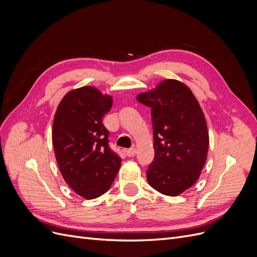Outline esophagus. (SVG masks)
<instances>
[{"instance_id": "esophagus-1", "label": "esophagus", "mask_w": 257, "mask_h": 257, "mask_svg": "<svg viewBox=\"0 0 257 257\" xmlns=\"http://www.w3.org/2000/svg\"><path fill=\"white\" fill-rule=\"evenodd\" d=\"M136 149L135 148H131V149H126V150H124V153H125V155H127L128 158H132V157H134V155L136 154Z\"/></svg>"}]
</instances>
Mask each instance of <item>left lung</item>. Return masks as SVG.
Listing matches in <instances>:
<instances>
[{"label":"left lung","mask_w":257,"mask_h":257,"mask_svg":"<svg viewBox=\"0 0 257 257\" xmlns=\"http://www.w3.org/2000/svg\"><path fill=\"white\" fill-rule=\"evenodd\" d=\"M151 108L154 160L147 180L168 196L180 195L200 176L208 154L209 134L203 110L189 87L175 79L136 96Z\"/></svg>","instance_id":"8db88e82"}]
</instances>
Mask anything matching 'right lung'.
<instances>
[{
    "instance_id": "1",
    "label": "right lung",
    "mask_w": 257,
    "mask_h": 257,
    "mask_svg": "<svg viewBox=\"0 0 257 257\" xmlns=\"http://www.w3.org/2000/svg\"><path fill=\"white\" fill-rule=\"evenodd\" d=\"M112 97L91 85L66 93L52 125V145L62 177L85 199H94L110 189L121 158L108 143L103 116Z\"/></svg>"
}]
</instances>
